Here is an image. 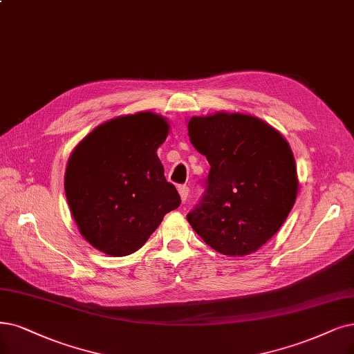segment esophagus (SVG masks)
Instances as JSON below:
<instances>
[{"label":"esophagus","mask_w":354,"mask_h":354,"mask_svg":"<svg viewBox=\"0 0 354 354\" xmlns=\"http://www.w3.org/2000/svg\"><path fill=\"white\" fill-rule=\"evenodd\" d=\"M178 191H179V195H180V200H182V203H185V201H187V198H188L189 188H188L187 185H179Z\"/></svg>","instance_id":"obj_1"}]
</instances>
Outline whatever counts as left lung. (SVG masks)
Wrapping results in <instances>:
<instances>
[{"label": "left lung", "mask_w": 354, "mask_h": 354, "mask_svg": "<svg viewBox=\"0 0 354 354\" xmlns=\"http://www.w3.org/2000/svg\"><path fill=\"white\" fill-rule=\"evenodd\" d=\"M188 136L210 163L203 198L187 214L189 225L223 255L258 251L296 201L299 182L289 142L255 116L227 112L192 116Z\"/></svg>", "instance_id": "1"}]
</instances>
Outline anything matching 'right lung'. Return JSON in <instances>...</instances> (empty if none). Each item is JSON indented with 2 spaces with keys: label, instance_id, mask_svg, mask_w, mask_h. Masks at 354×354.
I'll use <instances>...</instances> for the list:
<instances>
[{
  "label": "right lung",
  "instance_id": "add662e5",
  "mask_svg": "<svg viewBox=\"0 0 354 354\" xmlns=\"http://www.w3.org/2000/svg\"><path fill=\"white\" fill-rule=\"evenodd\" d=\"M169 124L153 112L96 127L71 153L65 195L83 238L111 257L138 251L166 213L180 204L157 149Z\"/></svg>",
  "mask_w": 354,
  "mask_h": 354
}]
</instances>
